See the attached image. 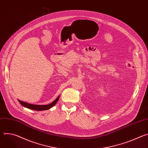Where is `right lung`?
Returning a JSON list of instances; mask_svg holds the SVG:
<instances>
[{
    "label": "right lung",
    "mask_w": 148,
    "mask_h": 148,
    "mask_svg": "<svg viewBox=\"0 0 148 148\" xmlns=\"http://www.w3.org/2000/svg\"><path fill=\"white\" fill-rule=\"evenodd\" d=\"M59 99V97H58L53 102H51V103L49 104V105H33V104H30L22 101L18 100V102L20 103V104L22 105V106L26 107L29 109H31V110H36V111H44V110H49L50 108H51V107H53L54 105H56V103H57V102L58 101Z\"/></svg>",
    "instance_id": "right-lung-1"
}]
</instances>
